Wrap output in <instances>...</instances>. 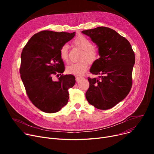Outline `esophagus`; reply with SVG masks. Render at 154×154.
I'll return each mask as SVG.
<instances>
[{"instance_id":"1","label":"esophagus","mask_w":154,"mask_h":154,"mask_svg":"<svg viewBox=\"0 0 154 154\" xmlns=\"http://www.w3.org/2000/svg\"><path fill=\"white\" fill-rule=\"evenodd\" d=\"M84 78L83 77H75V80H76V81H79L80 80H82V79H83Z\"/></svg>"}]
</instances>
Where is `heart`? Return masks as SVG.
I'll use <instances>...</instances> for the list:
<instances>
[{"label":"heart","mask_w":154,"mask_h":154,"mask_svg":"<svg viewBox=\"0 0 154 154\" xmlns=\"http://www.w3.org/2000/svg\"><path fill=\"white\" fill-rule=\"evenodd\" d=\"M74 45L83 51L80 56L81 61L77 63H70L66 67V71L69 74L75 76H82L87 71L90 63H94L99 58V52L91 40L84 35H79L75 38L73 42ZM60 57L61 59L67 62L69 61V47L65 44L60 48Z\"/></svg>","instance_id":"b5f03b06"}]
</instances>
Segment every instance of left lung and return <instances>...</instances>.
Masks as SVG:
<instances>
[{
	"label": "left lung",
	"mask_w": 154,
	"mask_h": 154,
	"mask_svg": "<svg viewBox=\"0 0 154 154\" xmlns=\"http://www.w3.org/2000/svg\"><path fill=\"white\" fill-rule=\"evenodd\" d=\"M98 47L100 57L94 62L90 72L99 75L88 77L87 101L95 108L107 110L124 100L132 86L135 54L128 40L116 31L106 27L83 30Z\"/></svg>",
	"instance_id": "left-lung-1"
}]
</instances>
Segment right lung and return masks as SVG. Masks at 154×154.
<instances>
[{
  "mask_svg": "<svg viewBox=\"0 0 154 154\" xmlns=\"http://www.w3.org/2000/svg\"><path fill=\"white\" fill-rule=\"evenodd\" d=\"M75 34L43 30L32 36L22 50L21 79L30 100L44 112H58L68 102L69 89L74 85L75 77L62 74L65 67L60 50ZM54 75H61L58 82L53 80Z\"/></svg>",
  "mask_w": 154,
  "mask_h": 154,
  "instance_id": "right-lung-1",
  "label": "right lung"
}]
</instances>
